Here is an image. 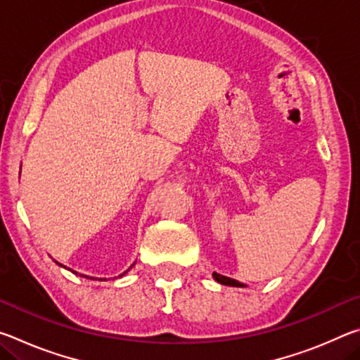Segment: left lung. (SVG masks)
Here are the masks:
<instances>
[{
    "label": "left lung",
    "mask_w": 360,
    "mask_h": 360,
    "mask_svg": "<svg viewBox=\"0 0 360 360\" xmlns=\"http://www.w3.org/2000/svg\"><path fill=\"white\" fill-rule=\"evenodd\" d=\"M212 276H214L217 283H221L224 285H231V288H245V284H243V283H238L236 279H231V278L219 275V273H212Z\"/></svg>",
    "instance_id": "8db88e82"
}]
</instances>
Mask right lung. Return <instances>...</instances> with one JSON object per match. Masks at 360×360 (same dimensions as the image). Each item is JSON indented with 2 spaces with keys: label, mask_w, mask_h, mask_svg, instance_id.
<instances>
[{
  "label": "right lung",
  "mask_w": 360,
  "mask_h": 360,
  "mask_svg": "<svg viewBox=\"0 0 360 360\" xmlns=\"http://www.w3.org/2000/svg\"><path fill=\"white\" fill-rule=\"evenodd\" d=\"M57 264H58V262H57ZM58 265H60V266H63L62 264H58ZM133 265H135V264H133ZM133 265H131V266H133ZM131 266H130V268H131ZM130 268H129V270H130ZM129 270H125L124 273H122V275H119V278H122V276H124V275H125V273H127V271H129ZM72 273H76V275H77V271H72ZM81 276H84V278H87V279H94V278H90V276H85V275H81ZM100 279H101V278H100ZM103 279H105V281H106V278H103Z\"/></svg>",
  "instance_id": "obj_1"
}]
</instances>
